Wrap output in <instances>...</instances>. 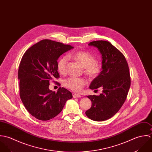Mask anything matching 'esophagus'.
<instances>
[{
  "mask_svg": "<svg viewBox=\"0 0 152 152\" xmlns=\"http://www.w3.org/2000/svg\"><path fill=\"white\" fill-rule=\"evenodd\" d=\"M73 97H74V98H80V97H81L82 96L79 94H77V93H74L73 94Z\"/></svg>",
  "mask_w": 152,
  "mask_h": 152,
  "instance_id": "obj_1",
  "label": "esophagus"
}]
</instances>
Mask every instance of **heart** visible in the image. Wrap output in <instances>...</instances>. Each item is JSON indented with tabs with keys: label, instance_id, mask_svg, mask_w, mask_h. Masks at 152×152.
<instances>
[{
	"label": "heart",
	"instance_id": "obj_1",
	"mask_svg": "<svg viewBox=\"0 0 152 152\" xmlns=\"http://www.w3.org/2000/svg\"><path fill=\"white\" fill-rule=\"evenodd\" d=\"M68 56L79 62L85 67V73L91 78L96 77L100 73L101 66L91 53L86 51H79L70 54ZM67 63V58L66 56L61 57L58 61L57 69L61 75L66 73ZM86 83L87 80L85 79L76 77H70L64 81V85L66 88L76 91H80Z\"/></svg>",
	"mask_w": 152,
	"mask_h": 152
}]
</instances>
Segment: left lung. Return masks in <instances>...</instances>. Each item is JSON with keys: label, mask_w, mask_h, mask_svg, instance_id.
I'll list each match as a JSON object with an SVG mask.
<instances>
[{"label": "left lung", "mask_w": 152, "mask_h": 152, "mask_svg": "<svg viewBox=\"0 0 152 152\" xmlns=\"http://www.w3.org/2000/svg\"><path fill=\"white\" fill-rule=\"evenodd\" d=\"M88 45L97 48L102 58V70L89 88L103 91L99 96H87L92 104L85 113L94 121H104L113 116L126 100L131 82L129 69L124 55L110 42L97 40Z\"/></svg>", "instance_id": "1"}]
</instances>
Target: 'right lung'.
Wrapping results in <instances>:
<instances>
[{
  "label": "right lung",
  "mask_w": 152,
  "mask_h": 152,
  "mask_svg": "<svg viewBox=\"0 0 152 152\" xmlns=\"http://www.w3.org/2000/svg\"><path fill=\"white\" fill-rule=\"evenodd\" d=\"M73 48L70 45L44 39L24 53L18 70L20 97L25 108L37 119L48 121L55 118L61 113L66 101L72 98V93L64 88L55 92L49 86L50 80L59 77L58 58Z\"/></svg>",
  "instance_id": "add662e5"
}]
</instances>
